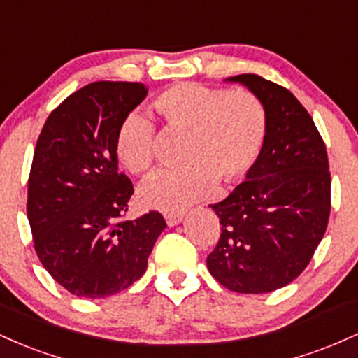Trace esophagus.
Wrapping results in <instances>:
<instances>
[{"label": "esophagus", "instance_id": "esophagus-1", "mask_svg": "<svg viewBox=\"0 0 358 358\" xmlns=\"http://www.w3.org/2000/svg\"><path fill=\"white\" fill-rule=\"evenodd\" d=\"M165 219H166V224H168V227H175V225H178L180 222L183 220V212L166 213V215H165Z\"/></svg>", "mask_w": 358, "mask_h": 358}]
</instances>
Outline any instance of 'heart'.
I'll return each mask as SVG.
<instances>
[{
	"label": "heart",
	"instance_id": "heart-1",
	"mask_svg": "<svg viewBox=\"0 0 358 358\" xmlns=\"http://www.w3.org/2000/svg\"><path fill=\"white\" fill-rule=\"evenodd\" d=\"M155 108L171 127L188 129L183 148L187 165L162 170L141 187V200L163 212H180L215 192L219 180L237 182L256 165L266 143V113L248 90L202 84H178L159 94ZM119 162L131 173L153 168L155 124L143 110H131L116 134Z\"/></svg>",
	"mask_w": 358,
	"mask_h": 358
}]
</instances>
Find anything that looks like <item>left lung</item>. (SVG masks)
Segmentation results:
<instances>
[{"mask_svg": "<svg viewBox=\"0 0 358 358\" xmlns=\"http://www.w3.org/2000/svg\"><path fill=\"white\" fill-rule=\"evenodd\" d=\"M266 113V143L245 182L210 205L222 234L207 268L236 293L261 294L294 281L313 257L330 215L327 148L313 119L289 90L242 73Z\"/></svg>", "mask_w": 358, "mask_h": 358, "instance_id": "obj_1", "label": "left lung"}]
</instances>
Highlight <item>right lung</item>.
I'll return each instance as SVG.
<instances>
[{
	"label": "right lung",
	"instance_id": "add662e5",
	"mask_svg": "<svg viewBox=\"0 0 358 358\" xmlns=\"http://www.w3.org/2000/svg\"><path fill=\"white\" fill-rule=\"evenodd\" d=\"M146 94L139 82H92L52 110L36 141L27 203L36 256L79 298L136 282L166 229L158 212L122 220L134 190L117 170L116 134Z\"/></svg>",
	"mask_w": 358,
	"mask_h": 358
}]
</instances>
